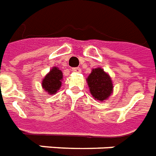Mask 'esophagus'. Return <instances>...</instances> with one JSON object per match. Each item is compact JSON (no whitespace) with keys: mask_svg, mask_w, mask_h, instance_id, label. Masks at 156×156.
<instances>
[{"mask_svg":"<svg viewBox=\"0 0 156 156\" xmlns=\"http://www.w3.org/2000/svg\"><path fill=\"white\" fill-rule=\"evenodd\" d=\"M72 71L74 73H81V69L80 68H73Z\"/></svg>","mask_w":156,"mask_h":156,"instance_id":"1","label":"esophagus"}]
</instances>
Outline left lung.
<instances>
[{"label":"left lung","mask_w":156,"mask_h":156,"mask_svg":"<svg viewBox=\"0 0 156 156\" xmlns=\"http://www.w3.org/2000/svg\"><path fill=\"white\" fill-rule=\"evenodd\" d=\"M90 93L97 100L103 101L107 100L113 91V84L111 77L101 68L92 70L87 78Z\"/></svg>","instance_id":"obj_1"}]
</instances>
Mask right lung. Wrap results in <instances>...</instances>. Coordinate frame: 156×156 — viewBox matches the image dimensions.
Returning a JSON list of instances; mask_svg holds the SVG:
<instances>
[{
  "label": "right lung",
  "instance_id": "right-lung-1",
  "mask_svg": "<svg viewBox=\"0 0 156 156\" xmlns=\"http://www.w3.org/2000/svg\"><path fill=\"white\" fill-rule=\"evenodd\" d=\"M63 73L57 67H54L42 80V87L49 95L56 93L60 88Z\"/></svg>",
  "mask_w": 156,
  "mask_h": 156
}]
</instances>
